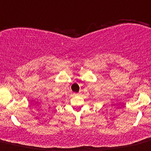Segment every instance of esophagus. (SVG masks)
<instances>
[{"mask_svg": "<svg viewBox=\"0 0 151 151\" xmlns=\"http://www.w3.org/2000/svg\"><path fill=\"white\" fill-rule=\"evenodd\" d=\"M74 95H78V93H74Z\"/></svg>", "mask_w": 151, "mask_h": 151, "instance_id": "34e87169", "label": "esophagus"}]
</instances>
